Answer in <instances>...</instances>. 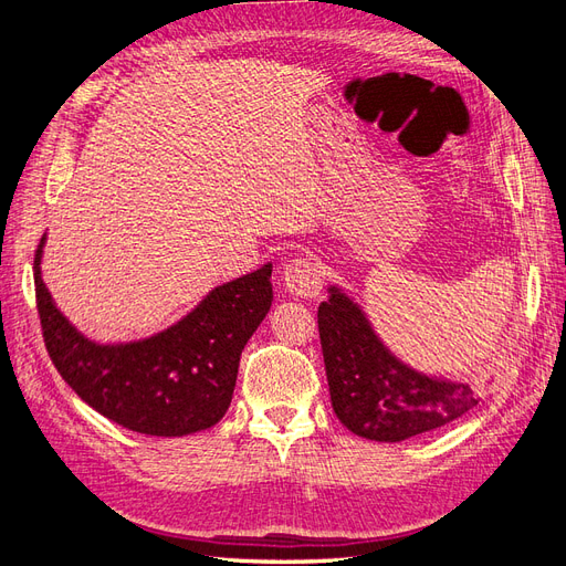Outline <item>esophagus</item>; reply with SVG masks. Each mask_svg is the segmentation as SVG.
<instances>
[{
    "label": "esophagus",
    "instance_id": "1",
    "mask_svg": "<svg viewBox=\"0 0 566 566\" xmlns=\"http://www.w3.org/2000/svg\"><path fill=\"white\" fill-rule=\"evenodd\" d=\"M283 287L293 297H316L323 287L321 266L310 256H297L283 269Z\"/></svg>",
    "mask_w": 566,
    "mask_h": 566
}]
</instances>
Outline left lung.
<instances>
[{
	"label": "left lung",
	"mask_w": 566,
	"mask_h": 566,
	"mask_svg": "<svg viewBox=\"0 0 566 566\" xmlns=\"http://www.w3.org/2000/svg\"><path fill=\"white\" fill-rule=\"evenodd\" d=\"M318 306L321 349L335 416L356 437L397 443L439 430L482 401L489 385L403 364L339 285Z\"/></svg>",
	"instance_id": "8db88e82"
}]
</instances>
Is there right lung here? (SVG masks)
I'll use <instances>...</instances> for the list:
<instances>
[{"instance_id":"right-lung-1","label":"right lung","mask_w":566,"mask_h":566,"mask_svg":"<svg viewBox=\"0 0 566 566\" xmlns=\"http://www.w3.org/2000/svg\"><path fill=\"white\" fill-rule=\"evenodd\" d=\"M46 233L35 254L44 345L61 378L101 416L148 437H186L231 406L238 364L271 310V264L212 287L169 328L129 342H96L63 316L42 281Z\"/></svg>"}]
</instances>
